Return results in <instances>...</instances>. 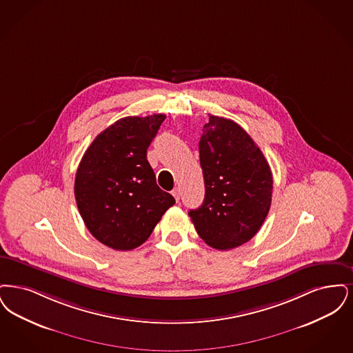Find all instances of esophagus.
<instances>
[{"instance_id":"esophagus-1","label":"esophagus","mask_w":353,"mask_h":353,"mask_svg":"<svg viewBox=\"0 0 353 353\" xmlns=\"http://www.w3.org/2000/svg\"><path fill=\"white\" fill-rule=\"evenodd\" d=\"M171 194H172V196L175 198L176 201H179V199H181V190H179V188H174V190L171 191Z\"/></svg>"}]
</instances>
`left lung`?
<instances>
[{
	"label": "left lung",
	"instance_id": "1",
	"mask_svg": "<svg viewBox=\"0 0 353 353\" xmlns=\"http://www.w3.org/2000/svg\"><path fill=\"white\" fill-rule=\"evenodd\" d=\"M205 195L191 217L200 237L219 250L248 243L269 214L273 175L260 148L239 123L210 116L199 141Z\"/></svg>",
	"mask_w": 353,
	"mask_h": 353
}]
</instances>
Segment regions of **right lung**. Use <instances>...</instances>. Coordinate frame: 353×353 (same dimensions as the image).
I'll list each match as a JSON object with an SVG mask.
<instances>
[{
  "mask_svg": "<svg viewBox=\"0 0 353 353\" xmlns=\"http://www.w3.org/2000/svg\"><path fill=\"white\" fill-rule=\"evenodd\" d=\"M165 119V114L120 119L93 139L79 163V212L93 237L114 250L142 245L175 203L158 187L146 158Z\"/></svg>",
  "mask_w": 353,
  "mask_h": 353,
  "instance_id": "obj_1",
  "label": "right lung"
}]
</instances>
